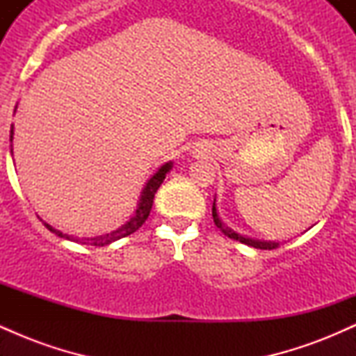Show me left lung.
<instances>
[{"label": "left lung", "mask_w": 356, "mask_h": 356, "mask_svg": "<svg viewBox=\"0 0 356 356\" xmlns=\"http://www.w3.org/2000/svg\"><path fill=\"white\" fill-rule=\"evenodd\" d=\"M212 219H214V224L219 227L220 231L224 232V234L227 236V238L231 239H236L239 241V243L243 244H248V246H252V248H257V249H276L280 246V243H268V241H257V239H249V238H244V236H239L236 234L234 231H231L229 227H226L222 224V220L219 219L218 212H216V204H212Z\"/></svg>", "instance_id": "8db88e82"}]
</instances>
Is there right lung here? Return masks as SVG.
Instances as JSON below:
<instances>
[{"label": "right lung", "mask_w": 356, "mask_h": 356, "mask_svg": "<svg viewBox=\"0 0 356 356\" xmlns=\"http://www.w3.org/2000/svg\"><path fill=\"white\" fill-rule=\"evenodd\" d=\"M10 140H13V129H11V132H10ZM170 169H172V164H170V162H169V164L162 165L161 169H159L157 172H155L152 177L149 179V182L145 184L144 191H142L140 201H138V207H137L136 214H134V218H130L129 222H125L124 226L118 227L117 231L110 232V234L97 236V238H88V239H76V238H73V236L63 234V232L56 231L55 227L50 226V224H47V222H43V224H44V226H47V229H50L51 232H55V234L60 236V238L75 241V243H81V244H92V246H107V244L113 243V241H117V239H120V238H125V236H130V234H132V232H136L138 227H140L142 224L145 222L147 218H149V214H150V209H152L155 192H157L159 187H161V184L164 182L165 174L169 172Z\"/></svg>", "instance_id": "1"}]
</instances>
